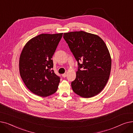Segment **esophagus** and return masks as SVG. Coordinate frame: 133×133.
I'll return each mask as SVG.
<instances>
[{"label":"esophagus","mask_w":133,"mask_h":133,"mask_svg":"<svg viewBox=\"0 0 133 133\" xmlns=\"http://www.w3.org/2000/svg\"><path fill=\"white\" fill-rule=\"evenodd\" d=\"M66 74H62V77H63L65 78V77H66Z\"/></svg>","instance_id":"1"}]
</instances>
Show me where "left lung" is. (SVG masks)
<instances>
[{"label": "left lung", "instance_id": "1", "mask_svg": "<svg viewBox=\"0 0 133 133\" xmlns=\"http://www.w3.org/2000/svg\"><path fill=\"white\" fill-rule=\"evenodd\" d=\"M63 36L78 65L71 82L73 91L84 98L96 95L105 86L111 71V59L106 44L97 35L82 31Z\"/></svg>", "mask_w": 133, "mask_h": 133}]
</instances>
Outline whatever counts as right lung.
<instances>
[{
  "mask_svg": "<svg viewBox=\"0 0 133 133\" xmlns=\"http://www.w3.org/2000/svg\"><path fill=\"white\" fill-rule=\"evenodd\" d=\"M63 36L41 34L30 39L19 58V72L24 84L34 94L46 97L58 89L60 77L52 70V56Z\"/></svg>",
  "mask_w": 133,
  "mask_h": 133,
  "instance_id": "1",
  "label": "right lung"
}]
</instances>
